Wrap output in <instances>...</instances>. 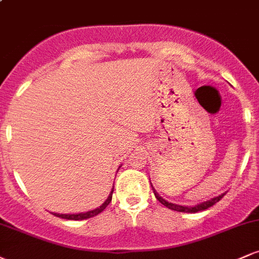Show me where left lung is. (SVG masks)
<instances>
[{
	"mask_svg": "<svg viewBox=\"0 0 259 259\" xmlns=\"http://www.w3.org/2000/svg\"><path fill=\"white\" fill-rule=\"evenodd\" d=\"M151 186H152V185H151ZM152 189H153V187H152ZM153 194H154V196H156L157 200H158L160 203L163 204V206H165V207L169 208V209H171V210H177V212H184V213H196V212H200V210L207 209V208L212 207L213 204H215L217 202L221 201L222 198L224 197V195H225V194H223L221 196H218V197L212 198V200H209V201H207V202H202V203L197 204V206H195V207H187V206H179V204L169 203V202L165 201L164 198L160 197V196L157 194L156 190H154V189H153Z\"/></svg>",
	"mask_w": 259,
	"mask_h": 259,
	"instance_id": "1",
	"label": "left lung"
}]
</instances>
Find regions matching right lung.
I'll return each instance as SVG.
<instances>
[{"label":"right lung","mask_w":259,"mask_h":259,"mask_svg":"<svg viewBox=\"0 0 259 259\" xmlns=\"http://www.w3.org/2000/svg\"><path fill=\"white\" fill-rule=\"evenodd\" d=\"M113 189H114V187H113ZM113 191H114V190H112V192L109 194L108 198H107V200L105 201V203H103L102 206H100L99 208H96V209H94V210H89V212H86V213H79V214H58V213H52V214L56 215V217H59V218H62V219H68V221H84V219L92 218V217L100 214L101 212H103V210L106 209V207L108 206L109 203H111Z\"/></svg>","instance_id":"right-lung-1"}]
</instances>
